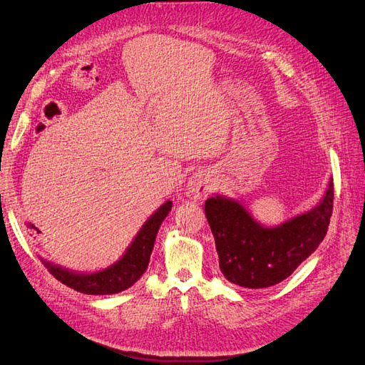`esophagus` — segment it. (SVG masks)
I'll list each match as a JSON object with an SVG mask.
<instances>
[{
  "instance_id": "34e87169",
  "label": "esophagus",
  "mask_w": 365,
  "mask_h": 365,
  "mask_svg": "<svg viewBox=\"0 0 365 365\" xmlns=\"http://www.w3.org/2000/svg\"><path fill=\"white\" fill-rule=\"evenodd\" d=\"M210 192H212V184L205 173H196L187 182V195L192 200H202Z\"/></svg>"
}]
</instances>
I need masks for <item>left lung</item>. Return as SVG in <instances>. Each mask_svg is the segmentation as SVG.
I'll return each instance as SVG.
<instances>
[{
    "instance_id": "1",
    "label": "left lung",
    "mask_w": 365,
    "mask_h": 365,
    "mask_svg": "<svg viewBox=\"0 0 365 365\" xmlns=\"http://www.w3.org/2000/svg\"><path fill=\"white\" fill-rule=\"evenodd\" d=\"M204 210L224 277L242 288H269L288 279L323 242L334 210V182L317 207L277 227L262 225L225 196L208 197Z\"/></svg>"
}]
</instances>
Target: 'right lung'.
Returning <instances> with one entry per match:
<instances>
[{"label": "right lung", "mask_w": 365, "mask_h": 365, "mask_svg": "<svg viewBox=\"0 0 365 365\" xmlns=\"http://www.w3.org/2000/svg\"><path fill=\"white\" fill-rule=\"evenodd\" d=\"M172 210V201H165L141 227L126 252L111 267L97 272H74L59 264L42 260L48 271L68 288L88 295H109L130 288L145 271L150 260L160 225Z\"/></svg>", "instance_id": "add662e5"}]
</instances>
